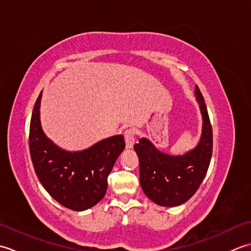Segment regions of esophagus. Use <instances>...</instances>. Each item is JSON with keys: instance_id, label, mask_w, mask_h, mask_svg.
I'll list each match as a JSON object with an SVG mask.
<instances>
[{"instance_id": "34e87169", "label": "esophagus", "mask_w": 251, "mask_h": 251, "mask_svg": "<svg viewBox=\"0 0 251 251\" xmlns=\"http://www.w3.org/2000/svg\"><path fill=\"white\" fill-rule=\"evenodd\" d=\"M124 138H125V142H126V148L127 149H131L132 147H134L135 139H136L134 129H131V128L126 129L124 131Z\"/></svg>"}]
</instances>
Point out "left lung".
Listing matches in <instances>:
<instances>
[{
    "label": "left lung",
    "mask_w": 251,
    "mask_h": 251,
    "mask_svg": "<svg viewBox=\"0 0 251 251\" xmlns=\"http://www.w3.org/2000/svg\"><path fill=\"white\" fill-rule=\"evenodd\" d=\"M196 100L202 117L200 142L183 155H169L141 138L134 149L139 157L140 184L155 204L173 207L183 204L194 195L209 167L212 154V128L205 100L195 86Z\"/></svg>",
    "instance_id": "left-lung-1"
}]
</instances>
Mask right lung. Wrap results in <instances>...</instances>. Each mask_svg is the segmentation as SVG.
Segmentation results:
<instances>
[{
    "label": "right lung",
    "mask_w": 251,
    "mask_h": 251,
    "mask_svg": "<svg viewBox=\"0 0 251 251\" xmlns=\"http://www.w3.org/2000/svg\"><path fill=\"white\" fill-rule=\"evenodd\" d=\"M42 92L30 123L29 148L35 174L49 194L69 209H89L103 199L108 176L125 149L123 135L112 136L83 151L69 152L46 137L41 126Z\"/></svg>",
    "instance_id": "1"
}]
</instances>
